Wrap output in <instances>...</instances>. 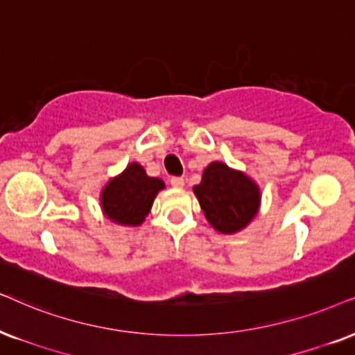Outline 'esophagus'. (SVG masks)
<instances>
[{"label":"esophagus","mask_w":355,"mask_h":355,"mask_svg":"<svg viewBox=\"0 0 355 355\" xmlns=\"http://www.w3.org/2000/svg\"><path fill=\"white\" fill-rule=\"evenodd\" d=\"M170 183H172V187H175V188H183V187H185V178H183V177H172V178H170Z\"/></svg>","instance_id":"1"}]
</instances>
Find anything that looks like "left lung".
Returning a JSON list of instances; mask_svg holds the SVG:
<instances>
[{"instance_id": "8db88e82", "label": "left lung", "mask_w": 355, "mask_h": 355, "mask_svg": "<svg viewBox=\"0 0 355 355\" xmlns=\"http://www.w3.org/2000/svg\"><path fill=\"white\" fill-rule=\"evenodd\" d=\"M193 191L206 219L223 234L241 231L257 214L260 203L257 185L223 162L209 164L201 183Z\"/></svg>"}]
</instances>
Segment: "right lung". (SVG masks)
I'll list each match as a JSON object with an SVG mask.
<instances>
[{
    "label": "right lung",
    "instance_id": "obj_1",
    "mask_svg": "<svg viewBox=\"0 0 355 355\" xmlns=\"http://www.w3.org/2000/svg\"><path fill=\"white\" fill-rule=\"evenodd\" d=\"M164 187L160 178L149 177L141 165L131 164L103 190V211L111 221L137 226L149 214L155 195Z\"/></svg>",
    "mask_w": 355,
    "mask_h": 355
}]
</instances>
